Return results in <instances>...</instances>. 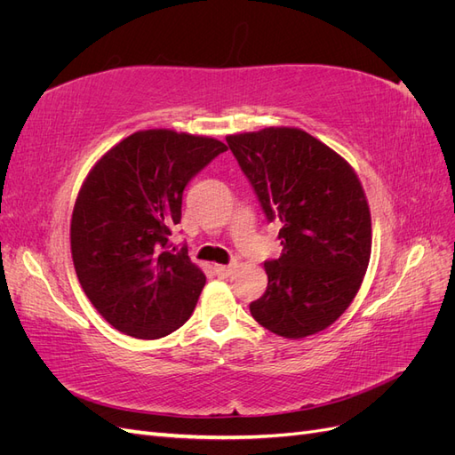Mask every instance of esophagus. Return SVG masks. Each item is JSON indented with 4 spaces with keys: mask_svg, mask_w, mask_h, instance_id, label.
<instances>
[{
    "mask_svg": "<svg viewBox=\"0 0 455 455\" xmlns=\"http://www.w3.org/2000/svg\"><path fill=\"white\" fill-rule=\"evenodd\" d=\"M214 271H216V275H220V277H229L233 267L231 266H214Z\"/></svg>",
    "mask_w": 455,
    "mask_h": 455,
    "instance_id": "esophagus-1",
    "label": "esophagus"
}]
</instances>
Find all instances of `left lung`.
<instances>
[{
	"label": "left lung",
	"instance_id": "left-lung-1",
	"mask_svg": "<svg viewBox=\"0 0 455 455\" xmlns=\"http://www.w3.org/2000/svg\"><path fill=\"white\" fill-rule=\"evenodd\" d=\"M283 252L267 259V288L251 304L269 332L299 339L321 332L359 292L371 252V218L351 164L315 136L267 127L228 136Z\"/></svg>",
	"mask_w": 455,
	"mask_h": 455
}]
</instances>
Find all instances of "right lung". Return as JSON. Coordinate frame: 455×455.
I'll return each instance as SVG.
<instances>
[{
    "label": "right lung",
    "mask_w": 455,
    "mask_h": 455,
    "mask_svg": "<svg viewBox=\"0 0 455 455\" xmlns=\"http://www.w3.org/2000/svg\"><path fill=\"white\" fill-rule=\"evenodd\" d=\"M228 146L169 129L139 131L94 164L70 224L84 292L119 332L157 339L194 313L206 283L188 249L169 251L184 188Z\"/></svg>",
    "instance_id": "1"
}]
</instances>
